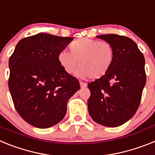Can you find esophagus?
<instances>
[{"label":"esophagus","instance_id":"esophagus-1","mask_svg":"<svg viewBox=\"0 0 155 155\" xmlns=\"http://www.w3.org/2000/svg\"><path fill=\"white\" fill-rule=\"evenodd\" d=\"M80 87H81V88L87 87V84H86V83H84V82H80Z\"/></svg>","mask_w":155,"mask_h":155}]
</instances>
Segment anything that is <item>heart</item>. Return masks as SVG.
Returning a JSON list of instances; mask_svg holds the SVG:
<instances>
[{
    "label": "heart",
    "instance_id": "b5f03b06",
    "mask_svg": "<svg viewBox=\"0 0 155 155\" xmlns=\"http://www.w3.org/2000/svg\"><path fill=\"white\" fill-rule=\"evenodd\" d=\"M71 53L61 50L58 53L60 65L68 74L76 71L80 78L91 76L94 80L104 77L110 71L114 61V49L107 41L87 38L75 40L70 44Z\"/></svg>",
    "mask_w": 155,
    "mask_h": 155
}]
</instances>
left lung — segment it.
<instances>
[{
	"instance_id": "obj_1",
	"label": "left lung",
	"mask_w": 155,
	"mask_h": 155,
	"mask_svg": "<svg viewBox=\"0 0 155 155\" xmlns=\"http://www.w3.org/2000/svg\"><path fill=\"white\" fill-rule=\"evenodd\" d=\"M112 45L114 64L104 77L88 84V111L106 127H118L135 115L146 84L145 59L133 40L115 34L97 35Z\"/></svg>"
}]
</instances>
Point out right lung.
Listing matches in <instances>:
<instances>
[{
  "mask_svg": "<svg viewBox=\"0 0 155 155\" xmlns=\"http://www.w3.org/2000/svg\"><path fill=\"white\" fill-rule=\"evenodd\" d=\"M73 40L39 33L24 38L9 58L8 87L14 106L28 124L47 128L66 114L67 102L80 89L60 65L58 53Z\"/></svg>",
  "mask_w": 155,
  "mask_h": 155,
  "instance_id": "1",
  "label": "right lung"
}]
</instances>
